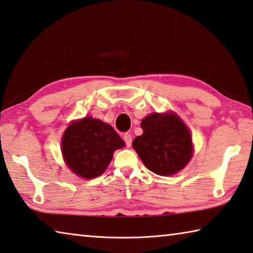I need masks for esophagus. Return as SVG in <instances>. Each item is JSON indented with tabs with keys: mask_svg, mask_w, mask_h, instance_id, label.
I'll use <instances>...</instances> for the list:
<instances>
[{
	"mask_svg": "<svg viewBox=\"0 0 253 253\" xmlns=\"http://www.w3.org/2000/svg\"><path fill=\"white\" fill-rule=\"evenodd\" d=\"M123 138H124V140H125V142H126V146L127 147H130L131 141H132L131 135L128 134V132H125V134H124V136H123Z\"/></svg>",
	"mask_w": 253,
	"mask_h": 253,
	"instance_id": "esophagus-1",
	"label": "esophagus"
}]
</instances>
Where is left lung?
Returning <instances> with one entry per match:
<instances>
[{"instance_id":"obj_1","label":"left lung","mask_w":253,"mask_h":253,"mask_svg":"<svg viewBox=\"0 0 253 253\" xmlns=\"http://www.w3.org/2000/svg\"><path fill=\"white\" fill-rule=\"evenodd\" d=\"M144 132L132 148L145 166L160 176H171L186 166L192 156V140L185 124L176 115L151 114L142 119Z\"/></svg>"}]
</instances>
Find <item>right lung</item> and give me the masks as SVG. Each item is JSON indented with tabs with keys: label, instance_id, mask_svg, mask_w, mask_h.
Instances as JSON below:
<instances>
[{
	"label": "right lung",
	"instance_id": "1",
	"mask_svg": "<svg viewBox=\"0 0 253 253\" xmlns=\"http://www.w3.org/2000/svg\"><path fill=\"white\" fill-rule=\"evenodd\" d=\"M124 146L125 142L111 125L91 117L73 123L62 139V151L67 166L85 179L102 174L114 151Z\"/></svg>",
	"mask_w": 253,
	"mask_h": 253
}]
</instances>
